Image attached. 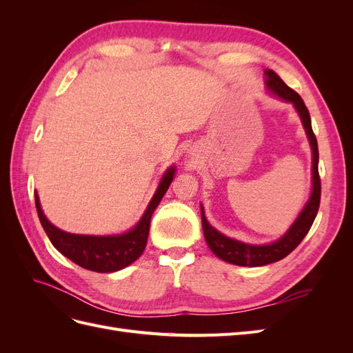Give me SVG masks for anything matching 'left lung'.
<instances>
[{
  "label": "left lung",
  "instance_id": "left-lung-1",
  "mask_svg": "<svg viewBox=\"0 0 353 353\" xmlns=\"http://www.w3.org/2000/svg\"><path fill=\"white\" fill-rule=\"evenodd\" d=\"M265 74L266 78H268L266 79L268 88L276 95V97L293 103L299 116H301V119L303 122L309 143H311V147H312V154H314V159H312L314 185H312L311 199H309V201L306 203L305 209L301 212V215H299L292 228L288 230L279 241L266 244V245H252V244H245L237 240H232L230 237H225L223 234H221L210 225L201 208L203 232H205V239L210 250L222 261L234 263V265H240V266L268 265L276 261H281L287 254H290L305 239L307 231L311 230L319 209V200H321V179H319V172H318V157H319L318 143H316V137L312 131L309 110L305 105L301 95L290 87H287L284 81L274 70H270V69L265 70Z\"/></svg>",
  "mask_w": 353,
  "mask_h": 353
}]
</instances>
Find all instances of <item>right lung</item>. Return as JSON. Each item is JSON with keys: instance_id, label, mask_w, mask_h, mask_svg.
<instances>
[{"instance_id": "obj_1", "label": "right lung", "mask_w": 353, "mask_h": 353, "mask_svg": "<svg viewBox=\"0 0 353 353\" xmlns=\"http://www.w3.org/2000/svg\"><path fill=\"white\" fill-rule=\"evenodd\" d=\"M175 168L168 169V172L160 181V185L148 205L141 221L137 227L121 236L94 237V236H79V234H69L56 228L48 222L44 213L41 210L39 199L35 193V206L41 225L47 232L52 245L68 259L82 266L85 270L94 272H114L125 266L131 265L140 258L145 249L148 231H150V219L154 209L165 196L169 184L172 183Z\"/></svg>"}]
</instances>
